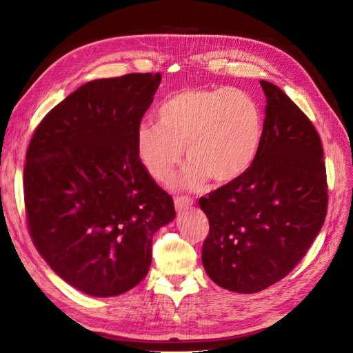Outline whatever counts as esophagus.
<instances>
[{"label":"esophagus","instance_id":"1","mask_svg":"<svg viewBox=\"0 0 353 353\" xmlns=\"http://www.w3.org/2000/svg\"><path fill=\"white\" fill-rule=\"evenodd\" d=\"M174 203H175V208H176V211H182V210H185V208L191 207V205L194 204V199H192L191 196L179 195V196H175Z\"/></svg>","mask_w":353,"mask_h":353}]
</instances>
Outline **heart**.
<instances>
[{
	"instance_id": "b5f03b06",
	"label": "heart",
	"mask_w": 353,
	"mask_h": 353,
	"mask_svg": "<svg viewBox=\"0 0 353 353\" xmlns=\"http://www.w3.org/2000/svg\"><path fill=\"white\" fill-rule=\"evenodd\" d=\"M158 121L139 125L138 155L146 171L163 182L185 148L190 162L175 179L185 188L208 178L214 183L236 181L253 163L261 141L260 108L237 88L182 89L161 105Z\"/></svg>"
}]
</instances>
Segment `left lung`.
<instances>
[{
  "label": "left lung",
  "mask_w": 353,
  "mask_h": 353,
  "mask_svg": "<svg viewBox=\"0 0 353 353\" xmlns=\"http://www.w3.org/2000/svg\"><path fill=\"white\" fill-rule=\"evenodd\" d=\"M256 158L236 181L199 198L210 221L203 264L218 286L257 293L286 277L327 212L323 146L316 128L273 83Z\"/></svg>",
  "instance_id": "8db88e82"
}]
</instances>
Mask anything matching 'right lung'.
<instances>
[{"instance_id":"1","label":"right lung","mask_w":353,"mask_h":353,"mask_svg":"<svg viewBox=\"0 0 353 353\" xmlns=\"http://www.w3.org/2000/svg\"><path fill=\"white\" fill-rule=\"evenodd\" d=\"M161 79L129 73L86 83L43 117L27 149L32 244L53 272L89 296H117L142 281L154 234L175 218L172 196L137 150Z\"/></svg>"}]
</instances>
